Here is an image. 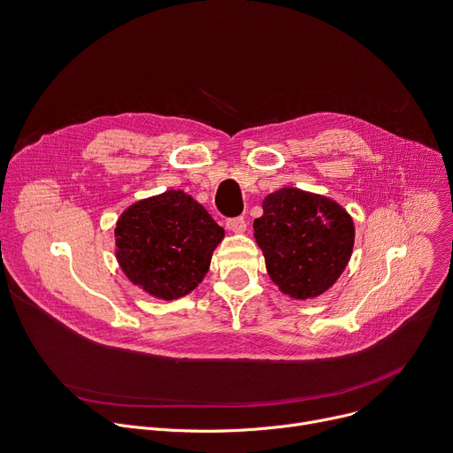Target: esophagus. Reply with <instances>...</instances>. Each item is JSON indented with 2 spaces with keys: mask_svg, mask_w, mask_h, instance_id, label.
Returning <instances> with one entry per match:
<instances>
[{
  "mask_svg": "<svg viewBox=\"0 0 453 453\" xmlns=\"http://www.w3.org/2000/svg\"><path fill=\"white\" fill-rule=\"evenodd\" d=\"M226 226H227V229L233 231V233H243L245 227H247V222H245L243 217H234V219H227V220H226Z\"/></svg>",
  "mask_w": 453,
  "mask_h": 453,
  "instance_id": "1",
  "label": "esophagus"
}]
</instances>
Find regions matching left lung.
Instances as JSON below:
<instances>
[{
	"mask_svg": "<svg viewBox=\"0 0 453 453\" xmlns=\"http://www.w3.org/2000/svg\"><path fill=\"white\" fill-rule=\"evenodd\" d=\"M254 238L278 288L292 299H313L335 285L355 243L351 215L334 199L281 188L264 199Z\"/></svg>",
	"mask_w": 453,
	"mask_h": 453,
	"instance_id": "8db88e82",
	"label": "left lung"
}]
</instances>
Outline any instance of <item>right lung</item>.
Returning a JSON list of instances; mask_svg holds the SVG:
<instances>
[{
    "label": "right lung",
    "instance_id": "add662e5",
    "mask_svg": "<svg viewBox=\"0 0 453 453\" xmlns=\"http://www.w3.org/2000/svg\"><path fill=\"white\" fill-rule=\"evenodd\" d=\"M114 238L116 260L128 281L172 301L204 280L224 229L188 193L168 189L128 206Z\"/></svg>",
    "mask_w": 453,
    "mask_h": 453
}]
</instances>
